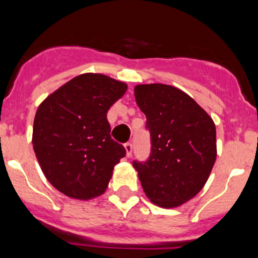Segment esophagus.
Instances as JSON below:
<instances>
[{
    "label": "esophagus",
    "instance_id": "obj_1",
    "mask_svg": "<svg viewBox=\"0 0 258 258\" xmlns=\"http://www.w3.org/2000/svg\"><path fill=\"white\" fill-rule=\"evenodd\" d=\"M132 148H134V146H132L131 142H127V144H124V150H126L127 157H130V156L132 155Z\"/></svg>",
    "mask_w": 258,
    "mask_h": 258
}]
</instances>
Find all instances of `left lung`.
Segmentation results:
<instances>
[{
  "mask_svg": "<svg viewBox=\"0 0 258 258\" xmlns=\"http://www.w3.org/2000/svg\"><path fill=\"white\" fill-rule=\"evenodd\" d=\"M135 98L146 114L151 155L134 161L146 196L163 209L194 199L215 165V122L187 93L163 83L137 85Z\"/></svg>",
  "mask_w": 258,
  "mask_h": 258,
  "instance_id": "1",
  "label": "left lung"
}]
</instances>
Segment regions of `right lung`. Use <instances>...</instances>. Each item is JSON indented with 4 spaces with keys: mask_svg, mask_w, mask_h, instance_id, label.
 Masks as SVG:
<instances>
[{
    "mask_svg": "<svg viewBox=\"0 0 258 258\" xmlns=\"http://www.w3.org/2000/svg\"><path fill=\"white\" fill-rule=\"evenodd\" d=\"M127 85L101 74L75 77L37 108L32 145L49 183L66 196L91 200L106 191L126 156L111 139L107 112Z\"/></svg>",
    "mask_w": 258,
    "mask_h": 258,
    "instance_id": "add662e5",
    "label": "right lung"
}]
</instances>
